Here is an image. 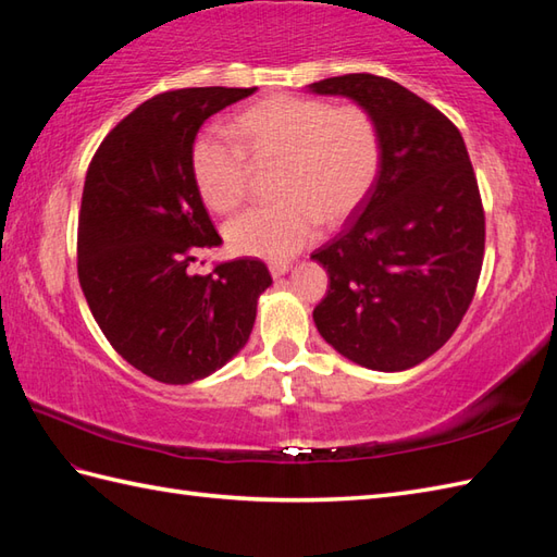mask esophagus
I'll return each instance as SVG.
<instances>
[{
	"label": "esophagus",
	"instance_id": "1",
	"mask_svg": "<svg viewBox=\"0 0 557 557\" xmlns=\"http://www.w3.org/2000/svg\"><path fill=\"white\" fill-rule=\"evenodd\" d=\"M289 263H287V260H272V263H270V275L272 277H282V275H287V272H289Z\"/></svg>",
	"mask_w": 557,
	"mask_h": 557
}]
</instances>
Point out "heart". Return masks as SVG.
Instances as JSON below:
<instances>
[{
  "label": "heart",
  "mask_w": 557,
  "mask_h": 557,
  "mask_svg": "<svg viewBox=\"0 0 557 557\" xmlns=\"http://www.w3.org/2000/svg\"><path fill=\"white\" fill-rule=\"evenodd\" d=\"M239 146L212 128L191 144V176L203 203L236 208L248 191V161L277 162L272 196L277 203L248 208L224 224L232 251L285 260L309 246L321 222L337 224L357 210L381 172V132L361 104L272 96L234 116Z\"/></svg>",
  "instance_id": "1"
}]
</instances>
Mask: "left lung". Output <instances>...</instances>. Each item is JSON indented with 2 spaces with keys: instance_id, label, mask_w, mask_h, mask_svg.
<instances>
[{
  "instance_id": "1",
  "label": "left lung",
  "mask_w": 557,
  "mask_h": 557,
  "mask_svg": "<svg viewBox=\"0 0 557 557\" xmlns=\"http://www.w3.org/2000/svg\"><path fill=\"white\" fill-rule=\"evenodd\" d=\"M349 98L381 132V172L347 227L311 258L327 272L318 333L371 371H407L453 337L483 263L486 218L457 126L399 83L347 74L311 83Z\"/></svg>"
}]
</instances>
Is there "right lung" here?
<instances>
[{
    "label": "right lung",
    "instance_id": "right-lung-1",
    "mask_svg": "<svg viewBox=\"0 0 557 557\" xmlns=\"http://www.w3.org/2000/svg\"><path fill=\"white\" fill-rule=\"evenodd\" d=\"M256 88L160 92L104 136L83 184L78 280L90 313L122 359L168 385H188L244 349L263 260L188 265L222 244L191 176V144L208 116Z\"/></svg>",
    "mask_w": 557,
    "mask_h": 557
}]
</instances>
